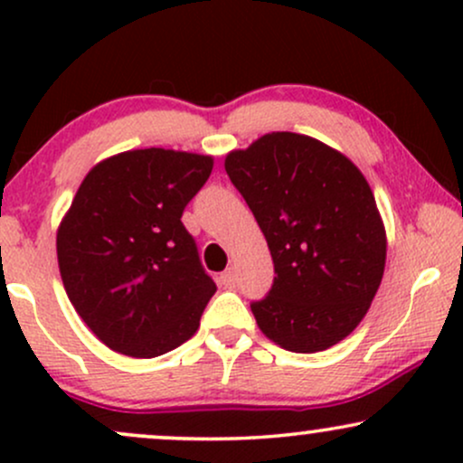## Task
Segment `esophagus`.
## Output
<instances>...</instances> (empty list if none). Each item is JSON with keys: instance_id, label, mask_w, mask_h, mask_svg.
Wrapping results in <instances>:
<instances>
[{"instance_id": "34e87169", "label": "esophagus", "mask_w": 463, "mask_h": 463, "mask_svg": "<svg viewBox=\"0 0 463 463\" xmlns=\"http://www.w3.org/2000/svg\"><path fill=\"white\" fill-rule=\"evenodd\" d=\"M220 280H222V285H224V287H235V280H237V276H235V269H232V268H228L226 272H222Z\"/></svg>"}]
</instances>
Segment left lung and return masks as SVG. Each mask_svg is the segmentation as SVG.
<instances>
[{"label": "left lung", "mask_w": 463, "mask_h": 463, "mask_svg": "<svg viewBox=\"0 0 463 463\" xmlns=\"http://www.w3.org/2000/svg\"><path fill=\"white\" fill-rule=\"evenodd\" d=\"M226 174L268 239L274 283L250 302L259 328L291 353L342 342L370 309L385 228L364 174L333 147L272 132L226 156Z\"/></svg>", "instance_id": "8db88e82"}]
</instances>
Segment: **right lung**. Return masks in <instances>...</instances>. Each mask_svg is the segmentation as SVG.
I'll list each match as a JSON object with an SVG mask.
<instances>
[{"label": "right lung", "mask_w": 463, "mask_h": 463, "mask_svg": "<svg viewBox=\"0 0 463 463\" xmlns=\"http://www.w3.org/2000/svg\"><path fill=\"white\" fill-rule=\"evenodd\" d=\"M213 158L132 150L95 165L58 228L62 285L99 342L158 357L198 331L215 283L180 217Z\"/></svg>", "instance_id": "1"}]
</instances>
